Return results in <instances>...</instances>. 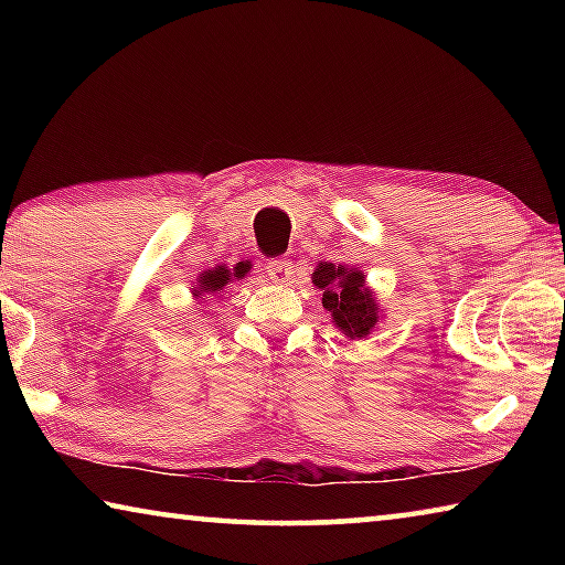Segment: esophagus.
I'll use <instances>...</instances> for the list:
<instances>
[{"mask_svg":"<svg viewBox=\"0 0 565 565\" xmlns=\"http://www.w3.org/2000/svg\"><path fill=\"white\" fill-rule=\"evenodd\" d=\"M266 274L271 276L276 284H291L294 281V264L289 259H271L266 264Z\"/></svg>","mask_w":565,"mask_h":565,"instance_id":"34e87169","label":"esophagus"}]
</instances>
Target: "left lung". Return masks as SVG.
Returning <instances> with one entry per match:
<instances>
[{"mask_svg": "<svg viewBox=\"0 0 565 565\" xmlns=\"http://www.w3.org/2000/svg\"><path fill=\"white\" fill-rule=\"evenodd\" d=\"M311 281L323 291V309L331 311L341 333L349 339H366L376 329L381 309L363 271L321 262L311 274Z\"/></svg>", "mask_w": 565, "mask_h": 565, "instance_id": "obj_1", "label": "left lung"}]
</instances>
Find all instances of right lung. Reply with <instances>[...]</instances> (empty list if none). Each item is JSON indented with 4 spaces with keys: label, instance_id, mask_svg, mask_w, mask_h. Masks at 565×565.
I'll list each match as a JSON object with an SVG mask.
<instances>
[{
    "label": "right lung",
    "instance_id": "add662e5",
    "mask_svg": "<svg viewBox=\"0 0 565 565\" xmlns=\"http://www.w3.org/2000/svg\"><path fill=\"white\" fill-rule=\"evenodd\" d=\"M248 269H252V264H248V262H238L234 269H228L226 264L214 266V269H206L204 274H199V279L194 284V299H204V296L218 294L224 289V286L244 279Z\"/></svg>",
    "mask_w": 565,
    "mask_h": 565
}]
</instances>
